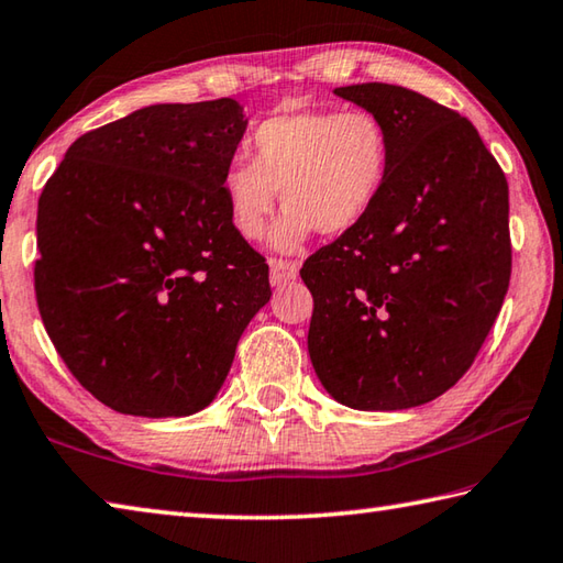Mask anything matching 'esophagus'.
<instances>
[{"label": "esophagus", "instance_id": "obj_1", "mask_svg": "<svg viewBox=\"0 0 563 563\" xmlns=\"http://www.w3.org/2000/svg\"><path fill=\"white\" fill-rule=\"evenodd\" d=\"M269 279L274 287H282V284H287L291 279H297L299 274V264L291 262V260H272L269 262Z\"/></svg>", "mask_w": 563, "mask_h": 563}]
</instances>
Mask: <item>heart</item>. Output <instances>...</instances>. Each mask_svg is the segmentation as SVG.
<instances>
[{"label":"heart","mask_w":563,"mask_h":563,"mask_svg":"<svg viewBox=\"0 0 563 563\" xmlns=\"http://www.w3.org/2000/svg\"><path fill=\"white\" fill-rule=\"evenodd\" d=\"M252 161L224 167L220 192L232 230L260 240L276 200L287 202L269 232L274 250L294 252L313 232L343 234L386 190L390 137L368 111L284 108L246 137Z\"/></svg>","instance_id":"obj_1"}]
</instances>
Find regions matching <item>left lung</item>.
<instances>
[{"label": "left lung", "mask_w": 563, "mask_h": 563, "mask_svg": "<svg viewBox=\"0 0 563 563\" xmlns=\"http://www.w3.org/2000/svg\"><path fill=\"white\" fill-rule=\"evenodd\" d=\"M333 93L386 125L390 175L373 210L301 266L309 356L343 406L416 408L465 376L505 301L507 177L477 128L428 96L393 84Z\"/></svg>", "instance_id": "1"}]
</instances>
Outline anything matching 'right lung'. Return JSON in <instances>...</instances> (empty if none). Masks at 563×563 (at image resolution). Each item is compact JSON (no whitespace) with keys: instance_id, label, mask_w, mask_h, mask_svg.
Returning <instances> with one entry per match:
<instances>
[{"instance_id":"add662e5","label":"right lung","mask_w":563,"mask_h":563,"mask_svg":"<svg viewBox=\"0 0 563 563\" xmlns=\"http://www.w3.org/2000/svg\"><path fill=\"white\" fill-rule=\"evenodd\" d=\"M246 121L232 98L147 106L84 133L36 214L34 291L74 378L125 416L210 406L272 297L220 177Z\"/></svg>"}]
</instances>
